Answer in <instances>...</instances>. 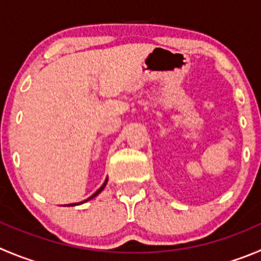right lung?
Masks as SVG:
<instances>
[{
	"mask_svg": "<svg viewBox=\"0 0 261 261\" xmlns=\"http://www.w3.org/2000/svg\"><path fill=\"white\" fill-rule=\"evenodd\" d=\"M108 179H109V178H106V179H105V182H103V185L101 186V187L98 188V190L96 191V192L93 193V195H92L91 197H88V198H87V200H84V201H81V202H74V203H69V205H66V206H75V205H81V203H84V202H87V201L92 200V198H93V197H96V196H97L98 193H101V192H102V190H103V188L106 187V185H108Z\"/></svg>",
	"mask_w": 261,
	"mask_h": 261,
	"instance_id": "right-lung-1",
	"label": "right lung"
}]
</instances>
